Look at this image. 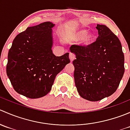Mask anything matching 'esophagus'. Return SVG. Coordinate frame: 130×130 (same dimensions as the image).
I'll use <instances>...</instances> for the list:
<instances>
[{"label":"esophagus","mask_w":130,"mask_h":130,"mask_svg":"<svg viewBox=\"0 0 130 130\" xmlns=\"http://www.w3.org/2000/svg\"><path fill=\"white\" fill-rule=\"evenodd\" d=\"M69 58H70L71 61H73L75 58V55L72 53H70V54H69Z\"/></svg>","instance_id":"obj_1"}]
</instances>
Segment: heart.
Returning a JSON list of instances; mask_svg holds the SVG:
<instances>
[{"mask_svg": "<svg viewBox=\"0 0 130 130\" xmlns=\"http://www.w3.org/2000/svg\"><path fill=\"white\" fill-rule=\"evenodd\" d=\"M67 40L69 41H76L79 40L80 45L82 46H89L94 43L95 36L92 32H87L84 29H77L72 33L67 36Z\"/></svg>", "mask_w": 130, "mask_h": 130, "instance_id": "1", "label": "heart"}]
</instances>
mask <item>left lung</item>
I'll return each instance as SVG.
<instances>
[{
    "mask_svg": "<svg viewBox=\"0 0 130 130\" xmlns=\"http://www.w3.org/2000/svg\"><path fill=\"white\" fill-rule=\"evenodd\" d=\"M99 36L89 46L72 45L76 59L74 80L79 95L98 101L112 95L124 72V57L118 38L105 25L97 24Z\"/></svg>",
    "mask_w": 130,
    "mask_h": 130,
    "instance_id": "left-lung-1",
    "label": "left lung"
}]
</instances>
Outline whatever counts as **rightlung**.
<instances>
[{"instance_id":"obj_1","label":"right lung","mask_w":130,"mask_h":130,"mask_svg":"<svg viewBox=\"0 0 130 130\" xmlns=\"http://www.w3.org/2000/svg\"><path fill=\"white\" fill-rule=\"evenodd\" d=\"M55 25L44 22L28 27L15 36L9 51L7 77L17 92L30 99L46 95L57 75L70 62L69 53L56 57L52 52Z\"/></svg>"}]
</instances>
